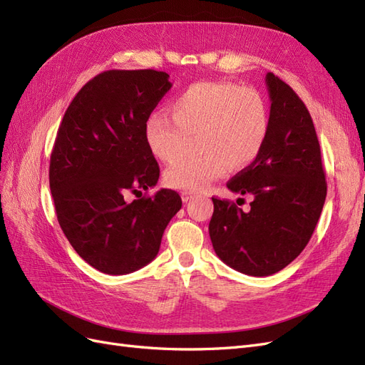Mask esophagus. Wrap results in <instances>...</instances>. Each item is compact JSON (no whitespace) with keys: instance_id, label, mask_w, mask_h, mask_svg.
Here are the masks:
<instances>
[{"instance_id":"esophagus-1","label":"esophagus","mask_w":365,"mask_h":365,"mask_svg":"<svg viewBox=\"0 0 365 365\" xmlns=\"http://www.w3.org/2000/svg\"><path fill=\"white\" fill-rule=\"evenodd\" d=\"M194 195H195L194 192H188V191H183V192H182V200H183V202H190V200H191V199L194 197Z\"/></svg>"}]
</instances>
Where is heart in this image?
Returning <instances> with one entry per match:
<instances>
[{"mask_svg":"<svg viewBox=\"0 0 365 365\" xmlns=\"http://www.w3.org/2000/svg\"><path fill=\"white\" fill-rule=\"evenodd\" d=\"M171 117L154 114L145 123V142L157 160L171 165L183 157L195 137L197 157L173 165L165 183L195 192L228 170L250 166L269 133V109L262 93L231 81H199L170 105Z\"/></svg>","mask_w":365,"mask_h":365,"instance_id":"heart-1","label":"heart"}]
</instances>
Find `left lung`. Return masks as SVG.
I'll list each match as a JSON object with an SVG mask.
<instances>
[{"instance_id":"obj_1","label":"left lung","mask_w":365,"mask_h":365,"mask_svg":"<svg viewBox=\"0 0 365 365\" xmlns=\"http://www.w3.org/2000/svg\"><path fill=\"white\" fill-rule=\"evenodd\" d=\"M269 133L256 160L227 183L251 195L250 210L214 199L210 237L216 255L248 276H269L302 253L327 195L319 140L310 112L285 81L268 72Z\"/></svg>"}]
</instances>
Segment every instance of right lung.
<instances>
[{
	"instance_id": "right-lung-1",
	"label": "right lung",
	"mask_w": 365,
	"mask_h": 365,
	"mask_svg": "<svg viewBox=\"0 0 365 365\" xmlns=\"http://www.w3.org/2000/svg\"><path fill=\"white\" fill-rule=\"evenodd\" d=\"M171 86L160 71H105L64 112L49 166L55 212L72 248L101 273L128 274L154 260L182 208L173 190L143 195L160 175L145 123ZM129 193L138 199L129 202Z\"/></svg>"
}]
</instances>
